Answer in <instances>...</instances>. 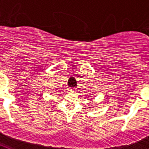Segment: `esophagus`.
Masks as SVG:
<instances>
[{
	"instance_id": "1",
	"label": "esophagus",
	"mask_w": 149,
	"mask_h": 149,
	"mask_svg": "<svg viewBox=\"0 0 149 149\" xmlns=\"http://www.w3.org/2000/svg\"><path fill=\"white\" fill-rule=\"evenodd\" d=\"M70 91H71V92H74V91H75V89H70Z\"/></svg>"
}]
</instances>
